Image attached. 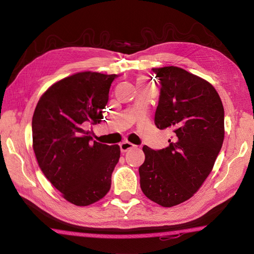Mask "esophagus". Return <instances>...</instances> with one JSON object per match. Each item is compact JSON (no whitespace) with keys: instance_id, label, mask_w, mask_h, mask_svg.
<instances>
[{"instance_id":"1","label":"esophagus","mask_w":254,"mask_h":254,"mask_svg":"<svg viewBox=\"0 0 254 254\" xmlns=\"http://www.w3.org/2000/svg\"><path fill=\"white\" fill-rule=\"evenodd\" d=\"M133 147H134V145H133L132 143L128 142V141H124V142H122V143L120 144V148H121V150H122L123 152H126V151H128L129 149H131V148H133Z\"/></svg>"}]
</instances>
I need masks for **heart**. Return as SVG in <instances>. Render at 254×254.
Masks as SVG:
<instances>
[{
	"label": "heart",
	"instance_id": "b5f03b06",
	"mask_svg": "<svg viewBox=\"0 0 254 254\" xmlns=\"http://www.w3.org/2000/svg\"><path fill=\"white\" fill-rule=\"evenodd\" d=\"M145 81H144V79H140V83H144Z\"/></svg>",
	"mask_w": 254,
	"mask_h": 254
}]
</instances>
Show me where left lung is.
I'll return each instance as SVG.
<instances>
[{
  "label": "left lung",
  "instance_id": "obj_1",
  "mask_svg": "<svg viewBox=\"0 0 254 254\" xmlns=\"http://www.w3.org/2000/svg\"><path fill=\"white\" fill-rule=\"evenodd\" d=\"M161 84L155 124L173 132L170 145L143 146L139 167L145 196L162 206L188 200L210 175L225 136V111L210 82L181 67L152 68Z\"/></svg>",
  "mask_w": 254,
  "mask_h": 254
}]
</instances>
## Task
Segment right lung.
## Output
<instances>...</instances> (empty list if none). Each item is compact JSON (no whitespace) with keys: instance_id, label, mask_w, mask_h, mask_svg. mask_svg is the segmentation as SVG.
<instances>
[{"instance_id":"1","label":"right lung","mask_w":254,"mask_h":254,"mask_svg":"<svg viewBox=\"0 0 254 254\" xmlns=\"http://www.w3.org/2000/svg\"><path fill=\"white\" fill-rule=\"evenodd\" d=\"M118 75L82 72L59 80L41 96L34 112L33 147L42 173L68 202L84 206L111 188L119 145L92 140L86 125L99 124Z\"/></svg>"}]
</instances>
